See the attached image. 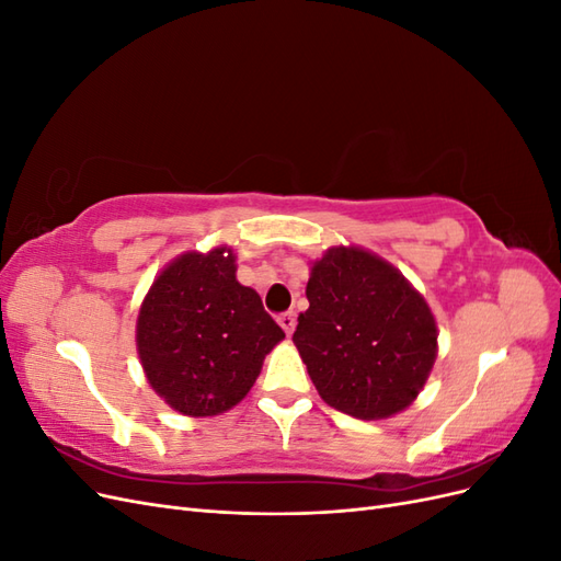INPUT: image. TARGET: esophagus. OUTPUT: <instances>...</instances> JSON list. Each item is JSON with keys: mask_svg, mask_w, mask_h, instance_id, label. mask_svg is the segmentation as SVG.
I'll use <instances>...</instances> for the list:
<instances>
[{"mask_svg": "<svg viewBox=\"0 0 561 561\" xmlns=\"http://www.w3.org/2000/svg\"><path fill=\"white\" fill-rule=\"evenodd\" d=\"M278 325L285 330V334H293L295 332V325H297V318H295V313H280L278 316Z\"/></svg>", "mask_w": 561, "mask_h": 561, "instance_id": "34e87169", "label": "esophagus"}]
</instances>
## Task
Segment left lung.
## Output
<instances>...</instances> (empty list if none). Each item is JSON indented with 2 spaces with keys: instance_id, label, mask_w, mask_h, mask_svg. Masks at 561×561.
Returning <instances> with one entry per match:
<instances>
[{
  "instance_id": "8db88e82",
  "label": "left lung",
  "mask_w": 561,
  "mask_h": 561,
  "mask_svg": "<svg viewBox=\"0 0 561 561\" xmlns=\"http://www.w3.org/2000/svg\"><path fill=\"white\" fill-rule=\"evenodd\" d=\"M307 299L293 342L322 400L365 421L416 400L437 355V325L396 266L360 248H330L311 266Z\"/></svg>"
}]
</instances>
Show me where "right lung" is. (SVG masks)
<instances>
[{"label":"right lung","mask_w":561,"mask_h":561,"mask_svg":"<svg viewBox=\"0 0 561 561\" xmlns=\"http://www.w3.org/2000/svg\"><path fill=\"white\" fill-rule=\"evenodd\" d=\"M280 339L285 332L260 295L236 280L227 245L168 264L135 330L149 386L184 416H215L239 404Z\"/></svg>","instance_id":"1"}]
</instances>
